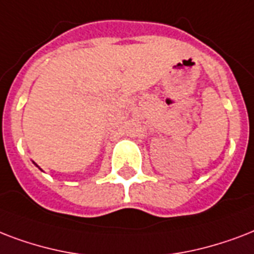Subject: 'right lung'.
Wrapping results in <instances>:
<instances>
[{
    "label": "right lung",
    "mask_w": 254,
    "mask_h": 254,
    "mask_svg": "<svg viewBox=\"0 0 254 254\" xmlns=\"http://www.w3.org/2000/svg\"><path fill=\"white\" fill-rule=\"evenodd\" d=\"M34 164H35V163H34ZM35 166H37V164H35ZM37 167H38V166H37Z\"/></svg>",
    "instance_id": "1"
}]
</instances>
